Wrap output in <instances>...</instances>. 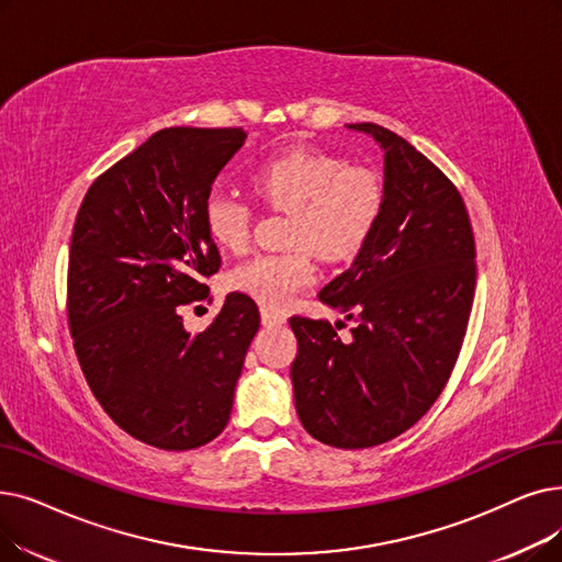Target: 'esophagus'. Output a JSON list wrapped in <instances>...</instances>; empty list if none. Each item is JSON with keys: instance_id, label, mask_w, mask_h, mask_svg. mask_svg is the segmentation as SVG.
<instances>
[{"instance_id": "obj_1", "label": "esophagus", "mask_w": 562, "mask_h": 562, "mask_svg": "<svg viewBox=\"0 0 562 562\" xmlns=\"http://www.w3.org/2000/svg\"><path fill=\"white\" fill-rule=\"evenodd\" d=\"M286 322V314H282V312H273V310H268V307H261V324L263 326H282Z\"/></svg>"}]
</instances>
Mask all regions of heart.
Segmentation results:
<instances>
[{"instance_id":"heart-1","label":"heart","mask_w":562,"mask_h":562,"mask_svg":"<svg viewBox=\"0 0 562 562\" xmlns=\"http://www.w3.org/2000/svg\"><path fill=\"white\" fill-rule=\"evenodd\" d=\"M259 198L291 211L286 252H266L236 266L232 289L266 307H286L314 276V252L324 259H347L370 238L383 206V188L368 167L345 165L310 146L263 160L252 172ZM204 227L215 246L243 252L250 240L252 211L229 192L215 190L204 202Z\"/></svg>"}]
</instances>
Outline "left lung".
<instances>
[{"label":"left lung","mask_w":562,"mask_h":562,"mask_svg":"<svg viewBox=\"0 0 562 562\" xmlns=\"http://www.w3.org/2000/svg\"><path fill=\"white\" fill-rule=\"evenodd\" d=\"M383 149V206L353 263L319 301L356 322L291 316V383L310 436L360 450L404 434L431 408L457 362L475 296V238L459 190L416 146L376 124H347ZM337 326V324H335Z\"/></svg>","instance_id":"1"}]
</instances>
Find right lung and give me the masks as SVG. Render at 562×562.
<instances>
[{"mask_svg": "<svg viewBox=\"0 0 562 562\" xmlns=\"http://www.w3.org/2000/svg\"><path fill=\"white\" fill-rule=\"evenodd\" d=\"M243 128H165L87 190L68 252V326L85 379L137 441L192 450L221 434L259 310L229 294L213 324L183 328L221 255L204 202L246 142Z\"/></svg>", "mask_w": 562, "mask_h": 562, "instance_id": "right-lung-1", "label": "right lung"}]
</instances>
